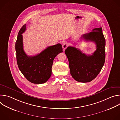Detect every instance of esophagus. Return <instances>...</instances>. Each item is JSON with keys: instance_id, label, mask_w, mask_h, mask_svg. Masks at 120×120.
I'll return each mask as SVG.
<instances>
[{"instance_id": "34e87169", "label": "esophagus", "mask_w": 120, "mask_h": 120, "mask_svg": "<svg viewBox=\"0 0 120 120\" xmlns=\"http://www.w3.org/2000/svg\"><path fill=\"white\" fill-rule=\"evenodd\" d=\"M67 45H68V44L67 43H66V42H64L63 44V45H62V47H63V49L65 50L67 48Z\"/></svg>"}]
</instances>
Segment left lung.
Masks as SVG:
<instances>
[{
    "instance_id": "1",
    "label": "left lung",
    "mask_w": 120,
    "mask_h": 120,
    "mask_svg": "<svg viewBox=\"0 0 120 120\" xmlns=\"http://www.w3.org/2000/svg\"><path fill=\"white\" fill-rule=\"evenodd\" d=\"M92 31L81 37L96 44V50L92 55H85L73 46H68L64 51L69 61L70 74L75 80L79 82L92 81L100 72L105 64V39L102 28H96Z\"/></svg>"
}]
</instances>
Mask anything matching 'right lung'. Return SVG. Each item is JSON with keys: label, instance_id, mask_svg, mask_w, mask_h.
Instances as JSON below:
<instances>
[{"label": "right lung", "instance_id": "1", "mask_svg": "<svg viewBox=\"0 0 120 120\" xmlns=\"http://www.w3.org/2000/svg\"><path fill=\"white\" fill-rule=\"evenodd\" d=\"M26 30L25 24L19 30L15 42L16 61L19 68L24 76L31 82L45 83L52 75V67L55 58L63 52L62 45L57 44L48 46L36 56H28L23 49L22 34Z\"/></svg>", "mask_w": 120, "mask_h": 120}]
</instances>
